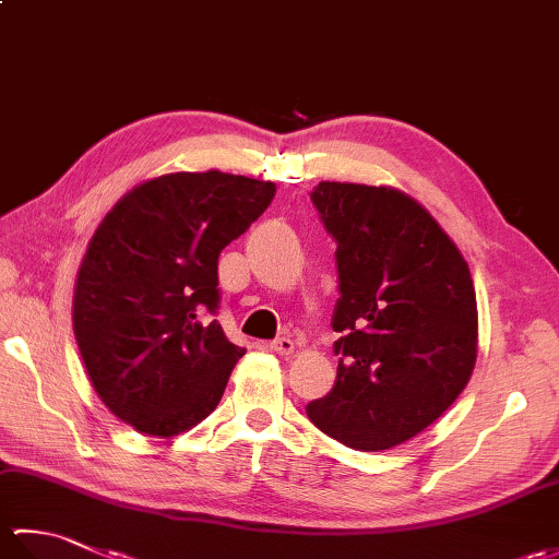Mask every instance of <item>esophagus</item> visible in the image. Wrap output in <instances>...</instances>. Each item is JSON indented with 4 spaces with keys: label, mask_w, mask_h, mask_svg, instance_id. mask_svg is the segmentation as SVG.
I'll return each instance as SVG.
<instances>
[{
    "label": "esophagus",
    "mask_w": 559,
    "mask_h": 559,
    "mask_svg": "<svg viewBox=\"0 0 559 559\" xmlns=\"http://www.w3.org/2000/svg\"><path fill=\"white\" fill-rule=\"evenodd\" d=\"M269 350L278 353V355H290V353L295 350V343H293V338H288V336H281V338L269 343Z\"/></svg>",
    "instance_id": "34e87169"
}]
</instances>
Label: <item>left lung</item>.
Returning a JSON list of instances; mask_svg holds the SVG:
<instances>
[{
  "instance_id": "1",
  "label": "left lung",
  "mask_w": 559,
  "mask_h": 559,
  "mask_svg": "<svg viewBox=\"0 0 559 559\" xmlns=\"http://www.w3.org/2000/svg\"><path fill=\"white\" fill-rule=\"evenodd\" d=\"M312 204L336 240V384L307 406L324 435L360 451L408 442L468 384L478 305L466 259L394 187L319 182Z\"/></svg>"
}]
</instances>
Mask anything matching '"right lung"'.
I'll list each match as a JSON object with an SVG mask.
<instances>
[{
  "mask_svg": "<svg viewBox=\"0 0 559 559\" xmlns=\"http://www.w3.org/2000/svg\"><path fill=\"white\" fill-rule=\"evenodd\" d=\"M276 194L221 170L136 185L93 233L74 286V336L93 389L148 437L192 430L218 406L245 348L225 338L218 254Z\"/></svg>",
  "mask_w": 559,
  "mask_h": 559,
  "instance_id": "add662e5",
  "label": "right lung"
}]
</instances>
